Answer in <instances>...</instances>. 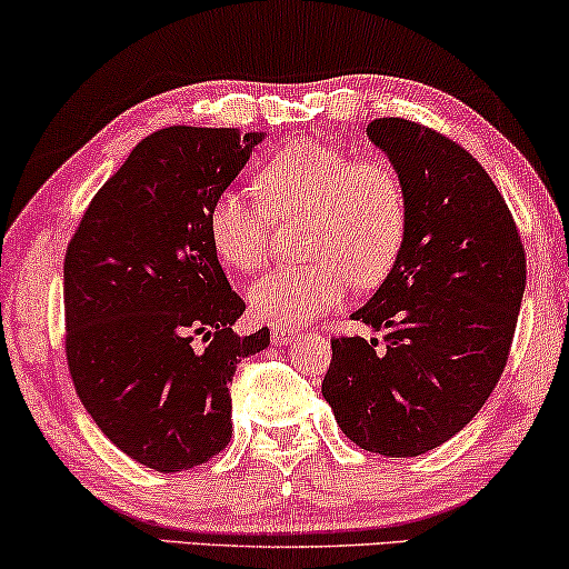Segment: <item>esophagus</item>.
<instances>
[{
  "mask_svg": "<svg viewBox=\"0 0 569 569\" xmlns=\"http://www.w3.org/2000/svg\"><path fill=\"white\" fill-rule=\"evenodd\" d=\"M269 333H271V345H279V347L298 337V331L287 329V326H271Z\"/></svg>",
  "mask_w": 569,
  "mask_h": 569,
  "instance_id": "34e87169",
  "label": "esophagus"
}]
</instances>
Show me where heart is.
Instances as JSON below:
<instances>
[{"instance_id":"heart-1","label":"heart","mask_w":569,"mask_h":569,"mask_svg":"<svg viewBox=\"0 0 569 569\" xmlns=\"http://www.w3.org/2000/svg\"><path fill=\"white\" fill-rule=\"evenodd\" d=\"M263 204L224 189L207 212L214 251L230 267L253 271L269 256L271 217L306 214L302 251L313 261L277 267L248 290L261 321L300 326L337 308L349 279L376 287L391 274L409 224V199L399 170L380 158L352 160L333 144L302 139L256 170Z\"/></svg>"}]
</instances>
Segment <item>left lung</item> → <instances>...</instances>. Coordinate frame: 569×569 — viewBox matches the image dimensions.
<instances>
[{"instance_id":"obj_1","label":"left lung","mask_w":569,"mask_h":569,"mask_svg":"<svg viewBox=\"0 0 569 569\" xmlns=\"http://www.w3.org/2000/svg\"><path fill=\"white\" fill-rule=\"evenodd\" d=\"M399 170L407 240L352 321L378 339H331L321 393L341 432L388 458L422 456L461 432L508 362L526 251L492 178L461 144L407 119L368 123Z\"/></svg>"}]
</instances>
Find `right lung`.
<instances>
[{"instance_id":"obj_1","label":"right lung","mask_w":569,"mask_h":569,"mask_svg":"<svg viewBox=\"0 0 569 569\" xmlns=\"http://www.w3.org/2000/svg\"><path fill=\"white\" fill-rule=\"evenodd\" d=\"M263 131L168 127L103 183L64 259L67 365L116 448L173 473L230 442L238 362L269 329L238 337L246 302L224 277L207 212Z\"/></svg>"}]
</instances>
